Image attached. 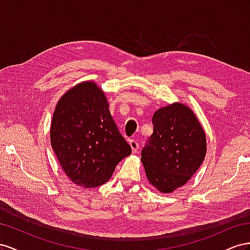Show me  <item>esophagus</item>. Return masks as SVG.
I'll use <instances>...</instances> for the list:
<instances>
[{
	"mask_svg": "<svg viewBox=\"0 0 250 250\" xmlns=\"http://www.w3.org/2000/svg\"><path fill=\"white\" fill-rule=\"evenodd\" d=\"M129 145H130V146L132 148V152L133 153H137L138 148H139V145L137 144V141L134 140V139H130L129 140Z\"/></svg>",
	"mask_w": 250,
	"mask_h": 250,
	"instance_id": "1",
	"label": "esophagus"
}]
</instances>
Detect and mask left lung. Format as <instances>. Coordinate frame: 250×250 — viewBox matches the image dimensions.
I'll list each match as a JSON object with an SVG mask.
<instances>
[{"mask_svg":"<svg viewBox=\"0 0 250 250\" xmlns=\"http://www.w3.org/2000/svg\"><path fill=\"white\" fill-rule=\"evenodd\" d=\"M154 131L141 151L147 180L163 194L181 188L200 167L206 136L195 113L174 103L154 113Z\"/></svg>","mask_w":250,"mask_h":250,"instance_id":"8db88e82","label":"left lung"}]
</instances>
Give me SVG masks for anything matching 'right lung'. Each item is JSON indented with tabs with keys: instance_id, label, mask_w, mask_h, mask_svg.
I'll list each match as a JSON object with an SVG mask.
<instances>
[{
	"instance_id": "1",
	"label": "right lung",
	"mask_w": 250,
	"mask_h": 250,
	"mask_svg": "<svg viewBox=\"0 0 250 250\" xmlns=\"http://www.w3.org/2000/svg\"><path fill=\"white\" fill-rule=\"evenodd\" d=\"M50 140L63 172L84 188L104 184L132 153L111 116L104 91L90 81L62 96L53 113Z\"/></svg>"
}]
</instances>
